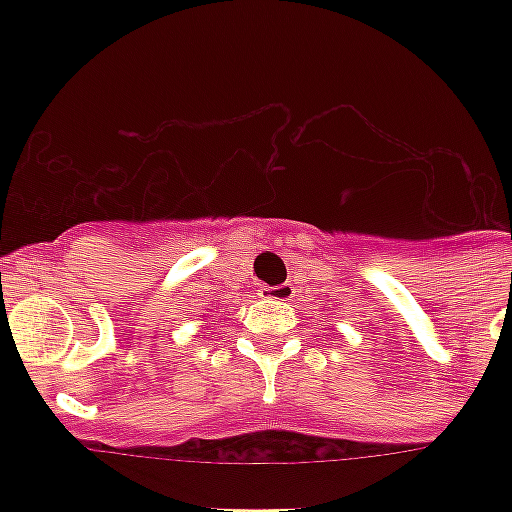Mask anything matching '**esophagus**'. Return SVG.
<instances>
[{"label": "esophagus", "mask_w": 512, "mask_h": 512, "mask_svg": "<svg viewBox=\"0 0 512 512\" xmlns=\"http://www.w3.org/2000/svg\"><path fill=\"white\" fill-rule=\"evenodd\" d=\"M263 295L268 300H279V303H289L295 297V287L292 284H279V287H265Z\"/></svg>", "instance_id": "1"}]
</instances>
